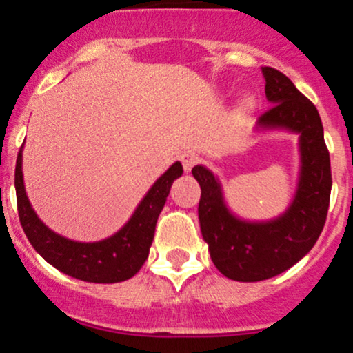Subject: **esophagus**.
I'll return each instance as SVG.
<instances>
[{"instance_id": "34e87169", "label": "esophagus", "mask_w": 353, "mask_h": 353, "mask_svg": "<svg viewBox=\"0 0 353 353\" xmlns=\"http://www.w3.org/2000/svg\"><path fill=\"white\" fill-rule=\"evenodd\" d=\"M180 161H181V165H183L185 172L188 173L192 168H194L195 163L199 161V154L194 151H183L180 154Z\"/></svg>"}]
</instances>
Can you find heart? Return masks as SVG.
Instances as JSON below:
<instances>
[{"label": "heart", "mask_w": 353, "mask_h": 353, "mask_svg": "<svg viewBox=\"0 0 353 353\" xmlns=\"http://www.w3.org/2000/svg\"><path fill=\"white\" fill-rule=\"evenodd\" d=\"M253 105H255V103H253V100H252V98H246V100L243 101V103H241V110H246V112H248V110H252V108H253Z\"/></svg>", "instance_id": "1"}]
</instances>
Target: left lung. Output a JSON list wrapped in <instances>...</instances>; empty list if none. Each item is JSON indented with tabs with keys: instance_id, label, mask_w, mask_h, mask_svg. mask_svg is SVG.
<instances>
[{
	"instance_id": "8db88e82",
	"label": "left lung",
	"mask_w": 353,
	"mask_h": 353,
	"mask_svg": "<svg viewBox=\"0 0 353 353\" xmlns=\"http://www.w3.org/2000/svg\"><path fill=\"white\" fill-rule=\"evenodd\" d=\"M261 72L272 107L258 119L256 130L282 129L299 136V180L285 212L270 221L241 219L226 205L217 176L202 165L192 168L202 190L203 241L217 270L238 282L275 277L307 255L325 226L332 192L330 152L318 110L281 71L261 68Z\"/></svg>"
}]
</instances>
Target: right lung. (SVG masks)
<instances>
[{
    "instance_id": "1",
    "label": "right lung",
    "mask_w": 353,
    "mask_h": 353,
    "mask_svg": "<svg viewBox=\"0 0 353 353\" xmlns=\"http://www.w3.org/2000/svg\"><path fill=\"white\" fill-rule=\"evenodd\" d=\"M20 148L14 168V190L20 224L35 252L69 277L95 284H115L134 277L150 255L159 212L165 207L172 183L183 173L180 161L173 163L148 190L130 219L115 234L101 241L81 243L64 238L46 226L28 201L21 172Z\"/></svg>"
}]
</instances>
